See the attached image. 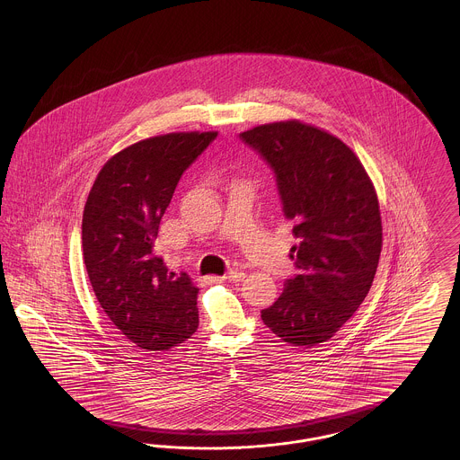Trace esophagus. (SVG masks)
I'll use <instances>...</instances> for the list:
<instances>
[{
  "instance_id": "34e87169",
  "label": "esophagus",
  "mask_w": 460,
  "mask_h": 460,
  "mask_svg": "<svg viewBox=\"0 0 460 460\" xmlns=\"http://www.w3.org/2000/svg\"><path fill=\"white\" fill-rule=\"evenodd\" d=\"M244 272L243 270H229L227 274H224L222 276V279L224 281H233V283H238V281H243L244 279Z\"/></svg>"
}]
</instances>
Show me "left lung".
Instances as JSON below:
<instances>
[{"mask_svg": "<svg viewBox=\"0 0 460 460\" xmlns=\"http://www.w3.org/2000/svg\"><path fill=\"white\" fill-rule=\"evenodd\" d=\"M276 174L298 244V269L263 324L291 347L328 341L371 289L383 246L379 201L358 156L340 137L300 120L241 132Z\"/></svg>", "mask_w": 460, "mask_h": 460, "instance_id": "left-lung-1", "label": "left lung"}]
</instances>
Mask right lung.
<instances>
[{"label":"right lung","instance_id":"1","mask_svg":"<svg viewBox=\"0 0 460 460\" xmlns=\"http://www.w3.org/2000/svg\"><path fill=\"white\" fill-rule=\"evenodd\" d=\"M217 132H169L113 155L96 175L83 214V255L110 321L148 351L169 350L198 328V288L169 272L155 240L175 186Z\"/></svg>","mask_w":460,"mask_h":460}]
</instances>
